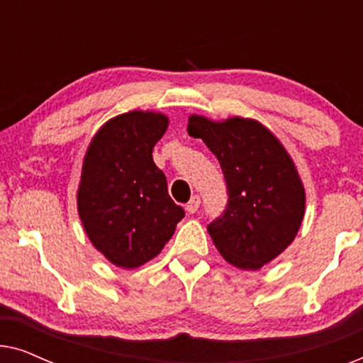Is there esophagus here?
Wrapping results in <instances>:
<instances>
[{
  "label": "esophagus",
  "mask_w": 363,
  "mask_h": 363,
  "mask_svg": "<svg viewBox=\"0 0 363 363\" xmlns=\"http://www.w3.org/2000/svg\"><path fill=\"white\" fill-rule=\"evenodd\" d=\"M200 203H201L200 196L195 195V196L191 198L190 201H188V205H186V211H188V213H196V211H198V208H200Z\"/></svg>",
  "instance_id": "esophagus-1"
}]
</instances>
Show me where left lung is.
I'll list each match as a JSON object with an SVG mask.
<instances>
[{
  "label": "left lung",
  "mask_w": 363,
  "mask_h": 363,
  "mask_svg": "<svg viewBox=\"0 0 363 363\" xmlns=\"http://www.w3.org/2000/svg\"><path fill=\"white\" fill-rule=\"evenodd\" d=\"M186 130L215 153L226 180V210L208 225L216 250L238 269H261L294 241L304 220L306 190L294 160L255 118L193 113Z\"/></svg>",
  "instance_id": "left-lung-1"
}]
</instances>
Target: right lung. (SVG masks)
Instances as JSON below:
<instances>
[{
	"label": "right lung",
	"instance_id": "add662e5",
	"mask_svg": "<svg viewBox=\"0 0 363 363\" xmlns=\"http://www.w3.org/2000/svg\"><path fill=\"white\" fill-rule=\"evenodd\" d=\"M167 127L162 112L121 113L99 128L84 155L79 218L92 246L122 269L160 255L185 216L152 157Z\"/></svg>",
	"mask_w": 363,
	"mask_h": 363
}]
</instances>
